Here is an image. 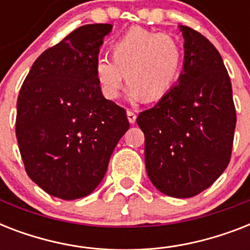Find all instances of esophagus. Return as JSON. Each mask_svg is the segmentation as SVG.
Masks as SVG:
<instances>
[{"label": "esophagus", "instance_id": "obj_1", "mask_svg": "<svg viewBox=\"0 0 250 250\" xmlns=\"http://www.w3.org/2000/svg\"><path fill=\"white\" fill-rule=\"evenodd\" d=\"M127 118H128V122L131 125H133L136 122V114L131 111V110H127Z\"/></svg>", "mask_w": 250, "mask_h": 250}]
</instances>
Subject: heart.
I'll list each match as a JSON object with an SVG mask.
<instances>
[{"instance_id": "heart-1", "label": "heart", "mask_w": 250, "mask_h": 250, "mask_svg": "<svg viewBox=\"0 0 250 250\" xmlns=\"http://www.w3.org/2000/svg\"><path fill=\"white\" fill-rule=\"evenodd\" d=\"M111 57L94 61V76L109 100L119 97L125 75L131 98L158 100L174 86L182 71V45L166 33L129 29L113 44Z\"/></svg>"}]
</instances>
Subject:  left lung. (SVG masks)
<instances>
[{"label": "left lung", "instance_id": "1", "mask_svg": "<svg viewBox=\"0 0 250 250\" xmlns=\"http://www.w3.org/2000/svg\"><path fill=\"white\" fill-rule=\"evenodd\" d=\"M179 29L184 62L178 83L136 121L144 132L145 166L153 186L171 197L188 198L226 170L236 111L219 52L197 31Z\"/></svg>", "mask_w": 250, "mask_h": 250}]
</instances>
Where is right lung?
<instances>
[{"label":"right lung","instance_id":"right-lung-1","mask_svg":"<svg viewBox=\"0 0 250 250\" xmlns=\"http://www.w3.org/2000/svg\"><path fill=\"white\" fill-rule=\"evenodd\" d=\"M111 29L86 24L72 31L35 61L18 96L15 132L25 171L54 197L92 193L129 128L125 110L102 96L94 76Z\"/></svg>","mask_w":250,"mask_h":250}]
</instances>
